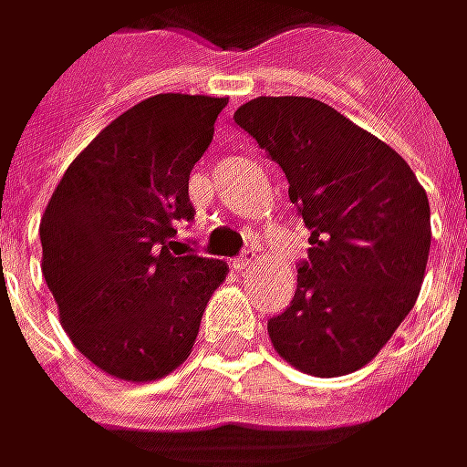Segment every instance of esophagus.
<instances>
[{
	"label": "esophagus",
	"instance_id": "obj_1",
	"mask_svg": "<svg viewBox=\"0 0 467 467\" xmlns=\"http://www.w3.org/2000/svg\"><path fill=\"white\" fill-rule=\"evenodd\" d=\"M252 265H254V254H252V252H244L242 257L234 260V270H239V273H246Z\"/></svg>",
	"mask_w": 467,
	"mask_h": 467
}]
</instances>
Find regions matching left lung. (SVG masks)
<instances>
[{
	"label": "left lung",
	"mask_w": 467,
	"mask_h": 467,
	"mask_svg": "<svg viewBox=\"0 0 467 467\" xmlns=\"http://www.w3.org/2000/svg\"><path fill=\"white\" fill-rule=\"evenodd\" d=\"M234 120L289 178L310 260L268 320L292 368L337 379L373 360L412 310L431 249V207L381 139L310 97H257Z\"/></svg>",
	"instance_id": "8db88e82"
}]
</instances>
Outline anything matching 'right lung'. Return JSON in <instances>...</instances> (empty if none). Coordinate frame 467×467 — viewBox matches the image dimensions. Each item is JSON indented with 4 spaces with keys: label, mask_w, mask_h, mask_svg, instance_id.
<instances>
[{
    "label": "right lung",
    "mask_w": 467,
    "mask_h": 467,
    "mask_svg": "<svg viewBox=\"0 0 467 467\" xmlns=\"http://www.w3.org/2000/svg\"><path fill=\"white\" fill-rule=\"evenodd\" d=\"M225 97L157 94L118 115L59 178L41 215V273L62 328L107 376L144 384L192 355L228 265L175 252L189 175Z\"/></svg>",
    "instance_id": "right-lung-1"
}]
</instances>
